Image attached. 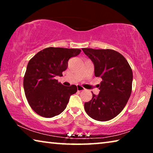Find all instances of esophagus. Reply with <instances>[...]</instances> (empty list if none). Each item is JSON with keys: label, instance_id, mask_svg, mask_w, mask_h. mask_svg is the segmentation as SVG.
I'll list each match as a JSON object with an SVG mask.
<instances>
[{"label": "esophagus", "instance_id": "34e87169", "mask_svg": "<svg viewBox=\"0 0 153 153\" xmlns=\"http://www.w3.org/2000/svg\"><path fill=\"white\" fill-rule=\"evenodd\" d=\"M84 90H85V88L83 86H81V85H77V91L81 92V91H84Z\"/></svg>", "mask_w": 153, "mask_h": 153}]
</instances>
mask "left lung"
Segmentation results:
<instances>
[{"mask_svg": "<svg viewBox=\"0 0 153 153\" xmlns=\"http://www.w3.org/2000/svg\"><path fill=\"white\" fill-rule=\"evenodd\" d=\"M93 62L95 76L101 77L99 95L84 104L86 114L94 120H111L122 111L131 95L132 70L122 54L112 49L83 48Z\"/></svg>", "mask_w": 153, "mask_h": 153, "instance_id": "8db88e82", "label": "left lung"}]
</instances>
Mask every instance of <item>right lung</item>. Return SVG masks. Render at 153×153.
<instances>
[{"label":"right lung","instance_id":"1","mask_svg":"<svg viewBox=\"0 0 153 153\" xmlns=\"http://www.w3.org/2000/svg\"><path fill=\"white\" fill-rule=\"evenodd\" d=\"M81 51L77 49L48 47L29 60L24 77V88L29 105L36 114L52 118L65 109L77 87L65 86L55 77L62 76L69 59Z\"/></svg>","mask_w":153,"mask_h":153}]
</instances>
